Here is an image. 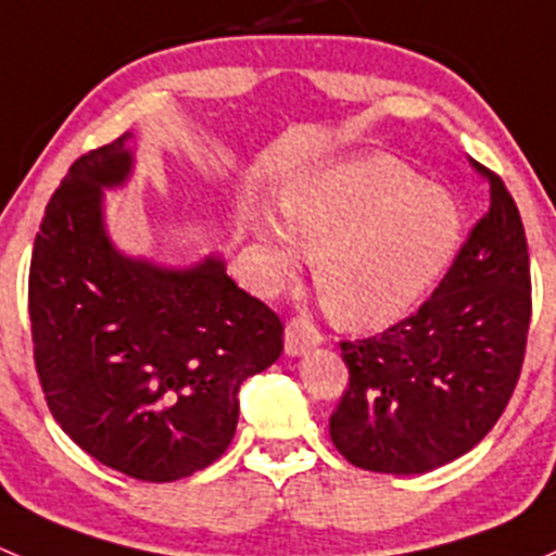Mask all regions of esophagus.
<instances>
[{
    "instance_id": "1",
    "label": "esophagus",
    "mask_w": 556,
    "mask_h": 556,
    "mask_svg": "<svg viewBox=\"0 0 556 556\" xmlns=\"http://www.w3.org/2000/svg\"><path fill=\"white\" fill-rule=\"evenodd\" d=\"M283 340H286V353H289V356H302V353H307L311 348L320 345L324 337L318 334V329L311 324V320L294 318L289 320V326H286Z\"/></svg>"
}]
</instances>
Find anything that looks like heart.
<instances>
[{"mask_svg":"<svg viewBox=\"0 0 556 556\" xmlns=\"http://www.w3.org/2000/svg\"><path fill=\"white\" fill-rule=\"evenodd\" d=\"M280 222L249 216L267 283L316 260V289L331 318L380 329L402 318L447 270L463 236V211L442 187L391 154H358L296 176L278 194Z\"/></svg>","mask_w":556,"mask_h":556,"instance_id":"1","label":"heart"}]
</instances>
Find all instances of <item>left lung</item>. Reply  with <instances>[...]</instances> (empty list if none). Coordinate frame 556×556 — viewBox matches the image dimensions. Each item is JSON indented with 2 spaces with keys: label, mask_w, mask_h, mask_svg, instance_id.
<instances>
[{
  "label": "left lung",
  "mask_w": 556,
  "mask_h": 556,
  "mask_svg": "<svg viewBox=\"0 0 556 556\" xmlns=\"http://www.w3.org/2000/svg\"><path fill=\"white\" fill-rule=\"evenodd\" d=\"M490 211L431 300L380 337L342 342L351 386L329 420L364 471L412 477L477 447L506 409L530 326V256L506 185L477 160Z\"/></svg>",
  "instance_id": "obj_1"
}]
</instances>
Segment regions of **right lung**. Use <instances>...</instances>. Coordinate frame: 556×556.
<instances>
[{
	"mask_svg": "<svg viewBox=\"0 0 556 556\" xmlns=\"http://www.w3.org/2000/svg\"><path fill=\"white\" fill-rule=\"evenodd\" d=\"M134 139L83 154L45 208L28 273L34 362L74 444L125 477L176 482L230 447L240 386L278 362L283 326L216 251L187 267L119 251L104 192L134 176Z\"/></svg>",
	"mask_w": 556,
	"mask_h": 556,
	"instance_id": "obj_1",
	"label": "right lung"
}]
</instances>
